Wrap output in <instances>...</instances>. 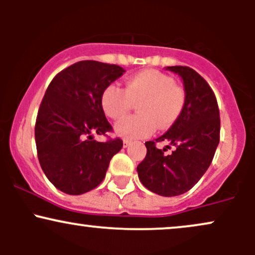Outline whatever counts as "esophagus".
<instances>
[{
    "label": "esophagus",
    "mask_w": 255,
    "mask_h": 255,
    "mask_svg": "<svg viewBox=\"0 0 255 255\" xmlns=\"http://www.w3.org/2000/svg\"><path fill=\"white\" fill-rule=\"evenodd\" d=\"M130 145L129 140H124V147H128Z\"/></svg>",
    "instance_id": "1"
}]
</instances>
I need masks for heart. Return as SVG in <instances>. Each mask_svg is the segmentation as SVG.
<instances>
[{"instance_id":"b5f03b06","label":"heart","mask_w":255,"mask_h":255,"mask_svg":"<svg viewBox=\"0 0 255 255\" xmlns=\"http://www.w3.org/2000/svg\"><path fill=\"white\" fill-rule=\"evenodd\" d=\"M105 115L119 120L137 105V115L118 122L115 131L126 140L150 136L154 130H166L180 119L186 105V92L174 78L154 69H146L126 81L125 90L111 84L102 93Z\"/></svg>"}]
</instances>
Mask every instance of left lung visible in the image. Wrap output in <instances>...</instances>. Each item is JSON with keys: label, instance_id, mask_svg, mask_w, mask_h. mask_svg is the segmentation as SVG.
<instances>
[{"label": "left lung", "instance_id": "1", "mask_svg": "<svg viewBox=\"0 0 255 255\" xmlns=\"http://www.w3.org/2000/svg\"><path fill=\"white\" fill-rule=\"evenodd\" d=\"M168 69L182 78L186 105L176 124L165 134L145 142L146 157L136 170L148 191L175 197L189 191L209 169L219 144L221 119L215 93L199 73L186 66ZM162 141L175 146L170 155L155 146Z\"/></svg>", "mask_w": 255, "mask_h": 255}]
</instances>
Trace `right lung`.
Here are the masks:
<instances>
[{"instance_id":"1","label":"right lung","mask_w":255,"mask_h":255,"mask_svg":"<svg viewBox=\"0 0 255 255\" xmlns=\"http://www.w3.org/2000/svg\"><path fill=\"white\" fill-rule=\"evenodd\" d=\"M124 73L118 64L80 61L49 84L38 110L34 137L44 174L60 191L71 195L92 191L124 146L120 137L99 142L92 136L113 131L101 98Z\"/></svg>"}]
</instances>
